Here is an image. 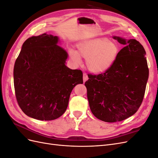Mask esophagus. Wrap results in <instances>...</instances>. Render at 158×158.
Here are the masks:
<instances>
[{
    "label": "esophagus",
    "instance_id": "1",
    "mask_svg": "<svg viewBox=\"0 0 158 158\" xmlns=\"http://www.w3.org/2000/svg\"><path fill=\"white\" fill-rule=\"evenodd\" d=\"M88 80V76L86 74H83V80H84V82H85V81Z\"/></svg>",
    "mask_w": 158,
    "mask_h": 158
}]
</instances>
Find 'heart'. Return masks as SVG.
I'll use <instances>...</instances> for the list:
<instances>
[{
	"instance_id": "b5f03b06",
	"label": "heart",
	"mask_w": 158,
	"mask_h": 158,
	"mask_svg": "<svg viewBox=\"0 0 158 158\" xmlns=\"http://www.w3.org/2000/svg\"><path fill=\"white\" fill-rule=\"evenodd\" d=\"M78 51L70 49L69 55L75 63H82L81 57L86 59V66L91 73H106L116 61L120 49L117 43L108 38L99 37L85 40L77 45Z\"/></svg>"
}]
</instances>
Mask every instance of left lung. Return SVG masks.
I'll return each mask as SVG.
<instances>
[{"label":"left lung","mask_w":158,"mask_h":158,"mask_svg":"<svg viewBox=\"0 0 158 158\" xmlns=\"http://www.w3.org/2000/svg\"><path fill=\"white\" fill-rule=\"evenodd\" d=\"M113 38L125 45L116 61L106 73L88 74L85 82L91 111L107 123L123 121L138 111L149 76L146 51L140 42Z\"/></svg>","instance_id":"left-lung-1"}]
</instances>
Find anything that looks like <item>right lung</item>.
<instances>
[{"label":"right lung","mask_w":158,"mask_h":158,"mask_svg":"<svg viewBox=\"0 0 158 158\" xmlns=\"http://www.w3.org/2000/svg\"><path fill=\"white\" fill-rule=\"evenodd\" d=\"M59 37L46 33L23 43L14 67V89L19 106L40 121L60 117L68 107L72 90L83 84L80 70L66 66V51Z\"/></svg>","instance_id":"1"}]
</instances>
